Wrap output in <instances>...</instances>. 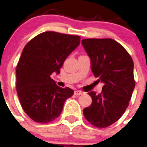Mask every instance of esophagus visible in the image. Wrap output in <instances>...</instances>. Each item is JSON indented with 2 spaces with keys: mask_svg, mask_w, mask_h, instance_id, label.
<instances>
[{
  "mask_svg": "<svg viewBox=\"0 0 147 147\" xmlns=\"http://www.w3.org/2000/svg\"><path fill=\"white\" fill-rule=\"evenodd\" d=\"M83 94V92H82V91H80V90H75V92H74V94L76 96L81 95V94Z\"/></svg>",
  "mask_w": 147,
  "mask_h": 147,
  "instance_id": "34e87169",
  "label": "esophagus"
}]
</instances>
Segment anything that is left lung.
Listing matches in <instances>:
<instances>
[{
  "label": "left lung",
  "mask_w": 147,
  "mask_h": 147,
  "mask_svg": "<svg viewBox=\"0 0 147 147\" xmlns=\"http://www.w3.org/2000/svg\"><path fill=\"white\" fill-rule=\"evenodd\" d=\"M91 70L104 83L101 94L90 91L92 104L83 109L86 120L98 127L117 121L129 105L135 88L134 61L123 46L110 38L83 39Z\"/></svg>",
  "instance_id": "8db88e82"
}]
</instances>
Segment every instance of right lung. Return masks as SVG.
I'll list each match as a JSON object with an SVG mask.
<instances>
[{"mask_svg": "<svg viewBox=\"0 0 147 147\" xmlns=\"http://www.w3.org/2000/svg\"><path fill=\"white\" fill-rule=\"evenodd\" d=\"M80 37L42 32L27 42L16 66V91L23 110L38 123L59 117L64 101L74 91L57 86L51 78L60 72L67 57L79 46Z\"/></svg>", "mask_w": 147, "mask_h": 147, "instance_id": "add662e5", "label": "right lung"}]
</instances>
